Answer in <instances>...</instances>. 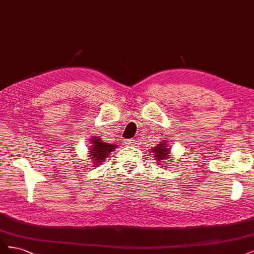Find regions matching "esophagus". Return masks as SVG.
<instances>
[{
	"label": "esophagus",
	"instance_id": "1",
	"mask_svg": "<svg viewBox=\"0 0 254 254\" xmlns=\"http://www.w3.org/2000/svg\"><path fill=\"white\" fill-rule=\"evenodd\" d=\"M125 143H126L127 145H129V146H132V145L136 144V140H135V139H128Z\"/></svg>",
	"mask_w": 254,
	"mask_h": 254
}]
</instances>
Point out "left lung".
<instances>
[{"label":"left lung","mask_w":254,"mask_h":254,"mask_svg":"<svg viewBox=\"0 0 254 254\" xmlns=\"http://www.w3.org/2000/svg\"><path fill=\"white\" fill-rule=\"evenodd\" d=\"M151 151L155 153L153 156H156V159L159 162H161V160L167 159L168 156H170V148H167V144H165V142L158 144L157 147H153Z\"/></svg>","instance_id":"1"}]
</instances>
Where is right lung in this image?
I'll return each mask as SVG.
<instances>
[{
    "label": "right lung",
    "instance_id": "obj_1",
    "mask_svg": "<svg viewBox=\"0 0 254 254\" xmlns=\"http://www.w3.org/2000/svg\"><path fill=\"white\" fill-rule=\"evenodd\" d=\"M91 147H90V156L92 158V161H93L94 165H98L103 163L106 160V157L109 155V152H111L117 145H112L102 142L99 140V137L94 136L93 139H91Z\"/></svg>",
    "mask_w": 254,
    "mask_h": 254
}]
</instances>
